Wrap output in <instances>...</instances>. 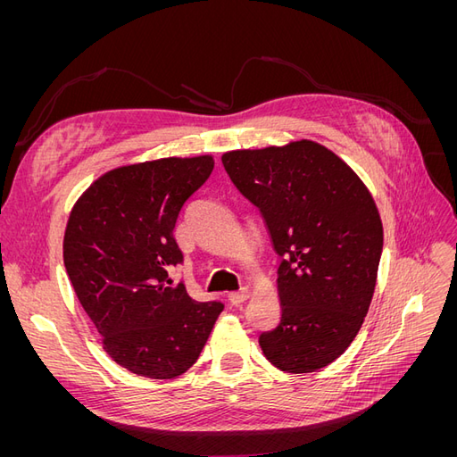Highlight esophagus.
I'll return each instance as SVG.
<instances>
[{"label": "esophagus", "instance_id": "esophagus-1", "mask_svg": "<svg viewBox=\"0 0 457 457\" xmlns=\"http://www.w3.org/2000/svg\"><path fill=\"white\" fill-rule=\"evenodd\" d=\"M247 297H250V289H247V287H242L240 292L228 294V301L232 303V305H240V303H244Z\"/></svg>", "mask_w": 457, "mask_h": 457}]
</instances>
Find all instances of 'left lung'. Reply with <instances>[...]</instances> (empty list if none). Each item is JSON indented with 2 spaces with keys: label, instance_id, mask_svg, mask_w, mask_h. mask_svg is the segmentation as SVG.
I'll return each mask as SVG.
<instances>
[{
  "label": "left lung",
  "instance_id": "8db88e82",
  "mask_svg": "<svg viewBox=\"0 0 457 457\" xmlns=\"http://www.w3.org/2000/svg\"><path fill=\"white\" fill-rule=\"evenodd\" d=\"M223 165L259 207L280 255V322L259 345L282 371L320 370L347 351L376 289L383 225L370 190L314 141L232 150Z\"/></svg>",
  "mask_w": 457,
  "mask_h": 457
}]
</instances>
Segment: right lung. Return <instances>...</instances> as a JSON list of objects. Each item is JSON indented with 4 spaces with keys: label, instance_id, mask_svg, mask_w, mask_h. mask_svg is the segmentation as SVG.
Masks as SVG:
<instances>
[{
    "label": "right lung",
    "instance_id": "add662e5",
    "mask_svg": "<svg viewBox=\"0 0 457 457\" xmlns=\"http://www.w3.org/2000/svg\"><path fill=\"white\" fill-rule=\"evenodd\" d=\"M212 156L162 158L104 173L72 207L62 255L81 307L112 361L137 376L171 379L198 361L219 301H195L170 269L185 202L213 171Z\"/></svg>",
    "mask_w": 457,
    "mask_h": 457
}]
</instances>
